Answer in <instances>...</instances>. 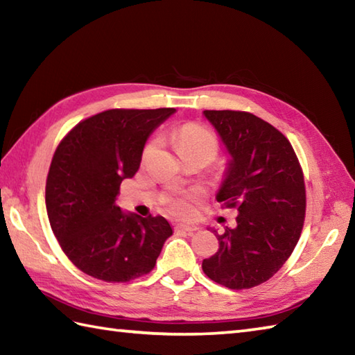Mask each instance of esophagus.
I'll use <instances>...</instances> for the list:
<instances>
[{
	"label": "esophagus",
	"mask_w": 355,
	"mask_h": 355,
	"mask_svg": "<svg viewBox=\"0 0 355 355\" xmlns=\"http://www.w3.org/2000/svg\"><path fill=\"white\" fill-rule=\"evenodd\" d=\"M175 230H177V232L192 233V232L197 230V225H193V224H177V225H175Z\"/></svg>",
	"instance_id": "obj_1"
}]
</instances>
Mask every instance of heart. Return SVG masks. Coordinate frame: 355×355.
Instances as JSON below:
<instances>
[{
  "mask_svg": "<svg viewBox=\"0 0 355 355\" xmlns=\"http://www.w3.org/2000/svg\"><path fill=\"white\" fill-rule=\"evenodd\" d=\"M173 143H175V148L180 153L187 149H201L206 150L210 155H215L218 150V143L215 137L209 131H206L205 128H201L198 125H184L173 132ZM154 143L146 148L145 155L153 149ZM168 207L172 214H175L178 216H187L192 212V195L189 193H182L177 195V197L169 198L168 201Z\"/></svg>",
  "mask_w": 355,
  "mask_h": 355,
  "instance_id": "b5f03b06",
  "label": "heart"
}]
</instances>
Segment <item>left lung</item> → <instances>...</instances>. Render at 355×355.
<instances>
[{
	"mask_svg": "<svg viewBox=\"0 0 355 355\" xmlns=\"http://www.w3.org/2000/svg\"><path fill=\"white\" fill-rule=\"evenodd\" d=\"M229 154L218 202L238 207L236 227L218 235L220 248L202 271L232 290L268 281L296 247L305 218L304 173L291 143L244 111H202ZM210 229V227H209Z\"/></svg>",
	"mask_w": 355,
	"mask_h": 355,
	"instance_id": "obj_1",
	"label": "left lung"
}]
</instances>
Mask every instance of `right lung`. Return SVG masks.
Masks as SVG:
<instances>
[{
  "instance_id": "right-lung-1",
  "label": "right lung",
  "mask_w": 355,
  "mask_h": 355,
  "mask_svg": "<svg viewBox=\"0 0 355 355\" xmlns=\"http://www.w3.org/2000/svg\"><path fill=\"white\" fill-rule=\"evenodd\" d=\"M175 108L108 110L76 125L50 164L45 206L59 245L84 273L128 282L154 268L172 235L163 216L123 212L120 183L140 168L149 135Z\"/></svg>"
}]
</instances>
